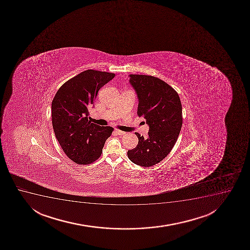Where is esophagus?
<instances>
[{"label":"esophagus","mask_w":250,"mask_h":250,"mask_svg":"<svg viewBox=\"0 0 250 250\" xmlns=\"http://www.w3.org/2000/svg\"><path fill=\"white\" fill-rule=\"evenodd\" d=\"M115 132L119 135H123L125 134V133L124 132V131H121L120 129H115Z\"/></svg>","instance_id":"esophagus-1"}]
</instances>
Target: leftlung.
Segmentation results:
<instances>
[{
    "label": "left lung",
    "mask_w": 250,
    "mask_h": 250,
    "mask_svg": "<svg viewBox=\"0 0 250 250\" xmlns=\"http://www.w3.org/2000/svg\"><path fill=\"white\" fill-rule=\"evenodd\" d=\"M129 76L138 97L137 114L146 119L149 132L147 138L135 132L138 144L127 155L133 163L149 167L162 162L176 144L182 129V103L176 90L163 80L141 74Z\"/></svg>",
    "instance_id": "obj_1"
}]
</instances>
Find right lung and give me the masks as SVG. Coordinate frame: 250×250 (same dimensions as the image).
<instances>
[{
    "label": "right lung",
    "instance_id": "add662e5",
    "mask_svg": "<svg viewBox=\"0 0 250 250\" xmlns=\"http://www.w3.org/2000/svg\"><path fill=\"white\" fill-rule=\"evenodd\" d=\"M115 75L92 69L83 71L64 83L53 98V131L65 154L77 164L95 162L114 130L110 126L91 123L88 109L100 88Z\"/></svg>",
    "mask_w": 250,
    "mask_h": 250
}]
</instances>
